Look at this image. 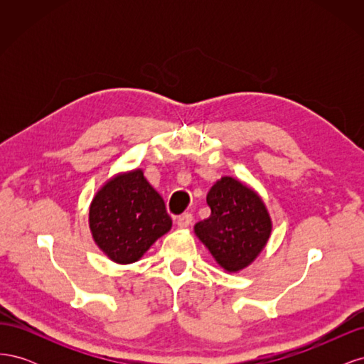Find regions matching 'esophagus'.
Returning a JSON list of instances; mask_svg holds the SVG:
<instances>
[{
	"label": "esophagus",
	"mask_w": 364,
	"mask_h": 364,
	"mask_svg": "<svg viewBox=\"0 0 364 364\" xmlns=\"http://www.w3.org/2000/svg\"><path fill=\"white\" fill-rule=\"evenodd\" d=\"M191 222H193V215L188 213H185L176 218V223H178L179 228H188L191 225Z\"/></svg>",
	"instance_id": "34e87169"
}]
</instances>
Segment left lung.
Returning a JSON list of instances; mask_svg holds the SVG:
<instances>
[{
  "instance_id": "1",
  "label": "left lung",
  "mask_w": 364,
  "mask_h": 364,
  "mask_svg": "<svg viewBox=\"0 0 364 364\" xmlns=\"http://www.w3.org/2000/svg\"><path fill=\"white\" fill-rule=\"evenodd\" d=\"M211 215L194 226V234L228 273L246 269L266 247L272 218L259 194L238 179L223 176L209 190Z\"/></svg>"
}]
</instances>
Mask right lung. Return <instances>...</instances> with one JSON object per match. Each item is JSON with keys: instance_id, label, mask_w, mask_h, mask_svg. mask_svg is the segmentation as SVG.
Masks as SVG:
<instances>
[{"instance_id": "obj_1", "label": "right lung", "mask_w": 364, "mask_h": 364, "mask_svg": "<svg viewBox=\"0 0 364 364\" xmlns=\"http://www.w3.org/2000/svg\"><path fill=\"white\" fill-rule=\"evenodd\" d=\"M164 199L141 168L106 181L90 206L95 245L117 264H132L171 229Z\"/></svg>"}]
</instances>
